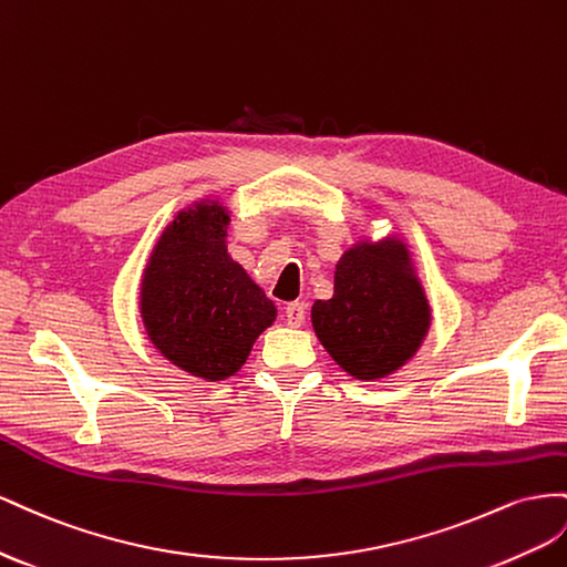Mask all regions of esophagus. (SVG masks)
Returning a JSON list of instances; mask_svg holds the SVG:
<instances>
[{
	"mask_svg": "<svg viewBox=\"0 0 567 567\" xmlns=\"http://www.w3.org/2000/svg\"><path fill=\"white\" fill-rule=\"evenodd\" d=\"M285 318H287L289 326H292V328H299L301 322H303V318H306V306H303L301 301L287 303V306H285Z\"/></svg>",
	"mask_w": 567,
	"mask_h": 567,
	"instance_id": "1",
	"label": "esophagus"
}]
</instances>
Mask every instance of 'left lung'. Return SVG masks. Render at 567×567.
I'll list each match as a JSON object with an SVG mask.
<instances>
[{
	"instance_id": "obj_1",
	"label": "left lung",
	"mask_w": 567,
	"mask_h": 567,
	"mask_svg": "<svg viewBox=\"0 0 567 567\" xmlns=\"http://www.w3.org/2000/svg\"><path fill=\"white\" fill-rule=\"evenodd\" d=\"M322 347L359 380L390 375L423 342L430 306L396 239L349 249L334 272V297L316 301Z\"/></svg>"
}]
</instances>
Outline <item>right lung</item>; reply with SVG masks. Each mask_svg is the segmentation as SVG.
<instances>
[{
	"instance_id": "right-lung-1",
	"label": "right lung",
	"mask_w": 567,
	"mask_h": 567,
	"mask_svg": "<svg viewBox=\"0 0 567 567\" xmlns=\"http://www.w3.org/2000/svg\"><path fill=\"white\" fill-rule=\"evenodd\" d=\"M228 214L197 206L168 225L142 285V316L154 347L187 373L223 380L247 361L275 306L225 251Z\"/></svg>"
}]
</instances>
